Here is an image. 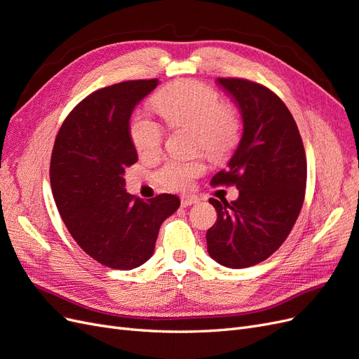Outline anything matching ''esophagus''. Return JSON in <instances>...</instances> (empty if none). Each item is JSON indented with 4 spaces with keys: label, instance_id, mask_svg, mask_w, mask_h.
Returning <instances> with one entry per match:
<instances>
[{
    "label": "esophagus",
    "instance_id": "esophagus-1",
    "mask_svg": "<svg viewBox=\"0 0 359 359\" xmlns=\"http://www.w3.org/2000/svg\"><path fill=\"white\" fill-rule=\"evenodd\" d=\"M199 199L196 196H182L181 198V206L182 208H187V206H191L194 203H198Z\"/></svg>",
    "mask_w": 359,
    "mask_h": 359
}]
</instances>
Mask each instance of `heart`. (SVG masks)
Here are the masks:
<instances>
[{"label":"heart","mask_w":359,"mask_h":359,"mask_svg":"<svg viewBox=\"0 0 359 359\" xmlns=\"http://www.w3.org/2000/svg\"><path fill=\"white\" fill-rule=\"evenodd\" d=\"M153 107L170 127L191 126L193 144L203 148L214 160L232 154L241 137V116L231 103L220 102V95L210 85L199 81H180L161 90ZM128 133L140 157H156L163 144L161 126L147 114H135ZM206 169L203 154L187 158H169L157 169L156 182L170 191L189 190Z\"/></svg>","instance_id":"heart-1"}]
</instances>
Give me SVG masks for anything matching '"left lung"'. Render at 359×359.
Listing matches in <instances>:
<instances>
[{
    "mask_svg": "<svg viewBox=\"0 0 359 359\" xmlns=\"http://www.w3.org/2000/svg\"><path fill=\"white\" fill-rule=\"evenodd\" d=\"M217 82L240 106L244 132L211 186H235L240 198L210 199L217 222L206 245L217 262L240 269L264 262L286 241L306 196L307 160L295 119L276 93L241 78Z\"/></svg>",
    "mask_w": 359,
    "mask_h": 359,
    "instance_id": "1",
    "label": "left lung"
}]
</instances>
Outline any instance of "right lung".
Returning <instances> with one entry per match:
<instances>
[{
	"label": "right lung",
	"mask_w": 359,
	"mask_h": 359,
	"mask_svg": "<svg viewBox=\"0 0 359 359\" xmlns=\"http://www.w3.org/2000/svg\"><path fill=\"white\" fill-rule=\"evenodd\" d=\"M157 83L126 81L85 97L64 119L52 151L50 187L64 224L86 255L112 269L145 264L161 223L180 206L173 194L144 202L124 189V170L137 161L130 115Z\"/></svg>",
	"instance_id": "add662e5"
}]
</instances>
